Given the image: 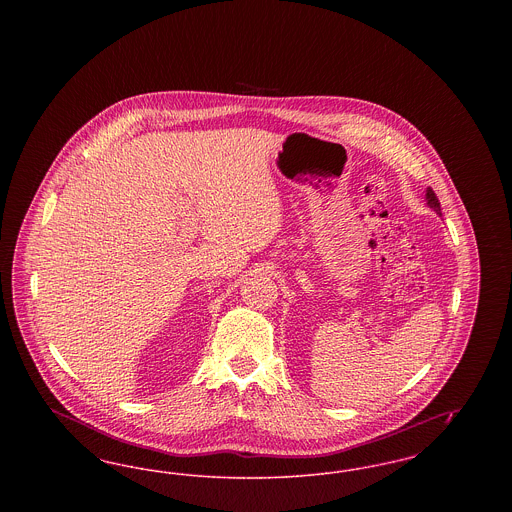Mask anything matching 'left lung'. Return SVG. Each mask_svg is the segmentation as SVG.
Segmentation results:
<instances>
[{
  "mask_svg": "<svg viewBox=\"0 0 512 512\" xmlns=\"http://www.w3.org/2000/svg\"><path fill=\"white\" fill-rule=\"evenodd\" d=\"M426 201L430 205V209H434L438 215H441V207H439L438 197L432 192V188H426Z\"/></svg>",
  "mask_w": 512,
  "mask_h": 512,
  "instance_id": "1",
  "label": "left lung"
}]
</instances>
